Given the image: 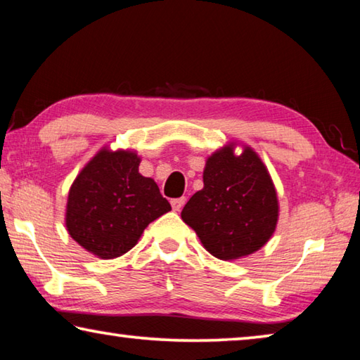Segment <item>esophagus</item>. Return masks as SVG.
Returning a JSON list of instances; mask_svg holds the SVG:
<instances>
[{
  "label": "esophagus",
  "instance_id": "34e87169",
  "mask_svg": "<svg viewBox=\"0 0 360 360\" xmlns=\"http://www.w3.org/2000/svg\"><path fill=\"white\" fill-rule=\"evenodd\" d=\"M184 203H186V198H184V197L173 198V200H172V206H173L174 211H181L182 206H184Z\"/></svg>",
  "mask_w": 360,
  "mask_h": 360
}]
</instances>
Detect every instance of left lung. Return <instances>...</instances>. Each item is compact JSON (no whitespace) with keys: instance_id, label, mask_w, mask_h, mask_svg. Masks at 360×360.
Segmentation results:
<instances>
[{"instance_id":"obj_1","label":"left lung","mask_w":360,"mask_h":360,"mask_svg":"<svg viewBox=\"0 0 360 360\" xmlns=\"http://www.w3.org/2000/svg\"><path fill=\"white\" fill-rule=\"evenodd\" d=\"M205 187L181 212L206 251L222 260L240 259L270 240L278 221V198L270 174L252 149L212 154L203 173Z\"/></svg>"}]
</instances>
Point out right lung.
Masks as SVG:
<instances>
[{"instance_id": "add662e5", "label": "right lung", "mask_w": 360, "mask_h": 360, "mask_svg": "<svg viewBox=\"0 0 360 360\" xmlns=\"http://www.w3.org/2000/svg\"><path fill=\"white\" fill-rule=\"evenodd\" d=\"M138 167L135 152L103 149L70 188L66 229L101 259L130 251L152 221L172 211L154 179L139 174Z\"/></svg>"}]
</instances>
